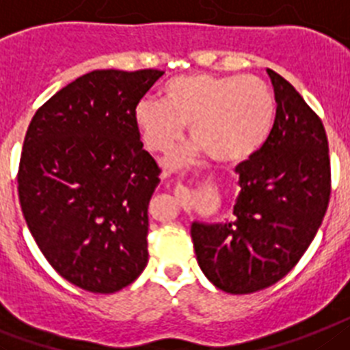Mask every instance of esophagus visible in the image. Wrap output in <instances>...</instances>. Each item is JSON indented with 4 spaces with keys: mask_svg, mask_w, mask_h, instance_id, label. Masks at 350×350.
I'll list each match as a JSON object with an SVG mask.
<instances>
[{
    "mask_svg": "<svg viewBox=\"0 0 350 350\" xmlns=\"http://www.w3.org/2000/svg\"><path fill=\"white\" fill-rule=\"evenodd\" d=\"M176 196H178L179 199H187V197H188V188L183 187V185H178V187H176Z\"/></svg>",
    "mask_w": 350,
    "mask_h": 350,
    "instance_id": "1",
    "label": "esophagus"
}]
</instances>
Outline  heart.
<instances>
[{"label": "heart", "instance_id": "1", "mask_svg": "<svg viewBox=\"0 0 350 350\" xmlns=\"http://www.w3.org/2000/svg\"><path fill=\"white\" fill-rule=\"evenodd\" d=\"M275 118L271 88L254 75H179L163 86L162 102L144 98L133 112L142 142L154 153L174 150L188 126L196 144L169 165H187L202 153L217 165H239L262 148Z\"/></svg>", "mask_w": 350, "mask_h": 350}]
</instances>
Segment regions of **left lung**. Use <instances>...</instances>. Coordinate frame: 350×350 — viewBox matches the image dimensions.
<instances>
[{"mask_svg": "<svg viewBox=\"0 0 350 350\" xmlns=\"http://www.w3.org/2000/svg\"><path fill=\"white\" fill-rule=\"evenodd\" d=\"M276 118L267 141L236 167L232 220L193 221L197 262L224 293L250 294L282 280L301 259L326 215L329 150L322 121L282 75L267 68Z\"/></svg>", "mask_w": 350, "mask_h": 350, "instance_id": "obj_1", "label": "left lung"}]
</instances>
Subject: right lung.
<instances>
[{"label":"right lung","mask_w":350,"mask_h":350,"mask_svg":"<svg viewBox=\"0 0 350 350\" xmlns=\"http://www.w3.org/2000/svg\"><path fill=\"white\" fill-rule=\"evenodd\" d=\"M162 70H95L33 116L21 154L19 200L49 264L70 284L111 294L148 264V206L160 169L133 112Z\"/></svg>","instance_id":"obj_1"}]
</instances>
